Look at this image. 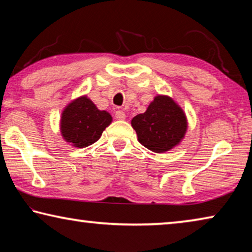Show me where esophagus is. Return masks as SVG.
Segmentation results:
<instances>
[{"mask_svg": "<svg viewBox=\"0 0 252 252\" xmlns=\"http://www.w3.org/2000/svg\"><path fill=\"white\" fill-rule=\"evenodd\" d=\"M116 118L118 119V120H125L126 119V113L123 112V111H121V110H118L117 112H116Z\"/></svg>", "mask_w": 252, "mask_h": 252, "instance_id": "obj_1", "label": "esophagus"}]
</instances>
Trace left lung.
Here are the masks:
<instances>
[{"mask_svg": "<svg viewBox=\"0 0 252 252\" xmlns=\"http://www.w3.org/2000/svg\"><path fill=\"white\" fill-rule=\"evenodd\" d=\"M139 142L153 152L169 151L185 138L188 122L183 110L167 95H157L144 113L131 121Z\"/></svg>", "mask_w": 252, "mask_h": 252, "instance_id": "8db88e82", "label": "left lung"}]
</instances>
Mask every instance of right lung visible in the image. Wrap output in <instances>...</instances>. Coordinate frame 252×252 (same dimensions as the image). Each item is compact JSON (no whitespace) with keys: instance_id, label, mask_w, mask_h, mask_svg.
Wrapping results in <instances>:
<instances>
[{"instance_id":"add662e5","label":"right lung","mask_w":252,"mask_h":252,"mask_svg":"<svg viewBox=\"0 0 252 252\" xmlns=\"http://www.w3.org/2000/svg\"><path fill=\"white\" fill-rule=\"evenodd\" d=\"M112 122L106 111H101L88 96H80L63 110L61 133L66 142L76 148H85L96 142L102 132Z\"/></svg>"}]
</instances>
